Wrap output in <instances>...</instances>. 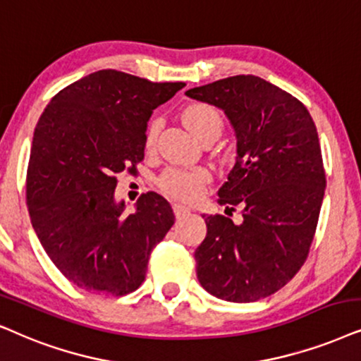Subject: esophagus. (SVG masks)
<instances>
[{"label": "esophagus", "mask_w": 361, "mask_h": 361, "mask_svg": "<svg viewBox=\"0 0 361 361\" xmlns=\"http://www.w3.org/2000/svg\"><path fill=\"white\" fill-rule=\"evenodd\" d=\"M172 209H174V214H176L177 219L184 217L185 214L190 212V209L185 207V205H182V204H174V205H172Z\"/></svg>", "instance_id": "obj_1"}]
</instances>
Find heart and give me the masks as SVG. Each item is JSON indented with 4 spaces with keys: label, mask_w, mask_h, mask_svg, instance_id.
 <instances>
[{
    "label": "heart",
    "mask_w": 361,
    "mask_h": 361,
    "mask_svg": "<svg viewBox=\"0 0 361 361\" xmlns=\"http://www.w3.org/2000/svg\"><path fill=\"white\" fill-rule=\"evenodd\" d=\"M182 119L192 133L199 139L209 135H221L222 133V116L214 106L207 102H192L182 112ZM159 121L154 119L146 129V147L151 149L156 142L159 133ZM212 180V176L207 169H167L159 177L157 185L164 194L172 199L194 200L204 194L207 185Z\"/></svg>",
    "instance_id": "heart-1"
}]
</instances>
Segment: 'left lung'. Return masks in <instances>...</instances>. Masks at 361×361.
Listing matches in <instances>:
<instances>
[{"instance_id":"obj_1","label":"left lung","mask_w":361,"mask_h":361,"mask_svg":"<svg viewBox=\"0 0 361 361\" xmlns=\"http://www.w3.org/2000/svg\"><path fill=\"white\" fill-rule=\"evenodd\" d=\"M185 96L226 112L237 137L235 166L219 204L242 207V224L209 215L195 250L197 279L214 297L255 302L283 287L307 260L325 194L320 140L297 97L252 74Z\"/></svg>"}]
</instances>
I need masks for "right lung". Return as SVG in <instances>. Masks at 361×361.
Masks as SVG:
<instances>
[{
  "mask_svg": "<svg viewBox=\"0 0 361 361\" xmlns=\"http://www.w3.org/2000/svg\"><path fill=\"white\" fill-rule=\"evenodd\" d=\"M184 82L102 69L69 84L41 114L26 200L32 228L61 274L89 292L121 295L144 282L149 255L174 226L171 204L142 194L116 202V174L144 159L147 121Z\"/></svg>",
  "mask_w": 361,
  "mask_h": 361,
  "instance_id": "add662e5",
  "label": "right lung"
}]
</instances>
